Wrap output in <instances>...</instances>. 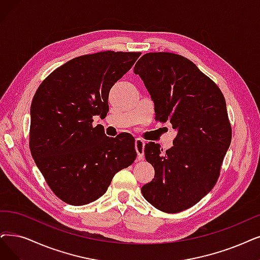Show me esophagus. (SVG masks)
Returning a JSON list of instances; mask_svg holds the SVG:
<instances>
[{"label":"esophagus","instance_id":"esophagus-1","mask_svg":"<svg viewBox=\"0 0 260 260\" xmlns=\"http://www.w3.org/2000/svg\"><path fill=\"white\" fill-rule=\"evenodd\" d=\"M134 146H136V150L138 153V159L143 160L144 159V149H145V141L142 139H136V143H134Z\"/></svg>","mask_w":260,"mask_h":260}]
</instances>
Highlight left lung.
Wrapping results in <instances>:
<instances>
[{
	"instance_id": "left-lung-1",
	"label": "left lung",
	"mask_w": 260,
	"mask_h": 260,
	"mask_svg": "<svg viewBox=\"0 0 260 260\" xmlns=\"http://www.w3.org/2000/svg\"><path fill=\"white\" fill-rule=\"evenodd\" d=\"M133 71L153 101L155 120L171 122L177 131L165 152L153 142L145 146L154 178L142 186V194L161 211H183L211 191L230 148L224 96L191 60L170 52L144 54Z\"/></svg>"
}]
</instances>
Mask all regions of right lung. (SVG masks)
Masks as SVG:
<instances>
[{"mask_svg": "<svg viewBox=\"0 0 260 260\" xmlns=\"http://www.w3.org/2000/svg\"><path fill=\"white\" fill-rule=\"evenodd\" d=\"M140 55L106 51L76 57L52 72L35 92L30 152L51 190L67 204L98 200L115 174L137 158L131 134L109 138L91 122L109 112L110 89Z\"/></svg>", "mask_w": 260, "mask_h": 260, "instance_id": "right-lung-1", "label": "right lung"}]
</instances>
